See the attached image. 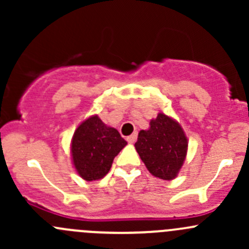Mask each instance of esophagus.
<instances>
[{
    "mask_svg": "<svg viewBox=\"0 0 249 249\" xmlns=\"http://www.w3.org/2000/svg\"><path fill=\"white\" fill-rule=\"evenodd\" d=\"M136 140H137V132H135V134L130 135V136L126 137V141H127V142H129V143L136 142Z\"/></svg>",
    "mask_w": 249,
    "mask_h": 249,
    "instance_id": "esophagus-1",
    "label": "esophagus"
}]
</instances>
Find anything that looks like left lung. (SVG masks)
Instances as JSON below:
<instances>
[{"label": "left lung", "instance_id": "obj_1", "mask_svg": "<svg viewBox=\"0 0 249 249\" xmlns=\"http://www.w3.org/2000/svg\"><path fill=\"white\" fill-rule=\"evenodd\" d=\"M135 147L148 171L160 179L171 180L184 161L188 141L177 122L159 113L157 119L150 120L149 130H141Z\"/></svg>", "mask_w": 249, "mask_h": 249}]
</instances>
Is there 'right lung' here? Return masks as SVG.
Instances as JSON below:
<instances>
[{"label": "right lung", "mask_w": 249, "mask_h": 249, "mask_svg": "<svg viewBox=\"0 0 249 249\" xmlns=\"http://www.w3.org/2000/svg\"><path fill=\"white\" fill-rule=\"evenodd\" d=\"M125 145L126 141L119 132L104 124L97 115L84 120L74 131L71 147L78 175L89 182L105 177Z\"/></svg>", "instance_id": "add662e5"}]
</instances>
